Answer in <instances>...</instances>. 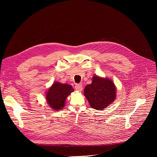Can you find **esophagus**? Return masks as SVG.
Returning <instances> with one entry per match:
<instances>
[{"label":"esophagus","mask_w":157,"mask_h":157,"mask_svg":"<svg viewBox=\"0 0 157 157\" xmlns=\"http://www.w3.org/2000/svg\"><path fill=\"white\" fill-rule=\"evenodd\" d=\"M75 89L78 92H81V91H82V90H83V85H82L81 84H77L75 86Z\"/></svg>","instance_id":"obj_1"}]
</instances>
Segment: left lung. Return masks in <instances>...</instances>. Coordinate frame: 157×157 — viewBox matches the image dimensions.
Returning <instances> with one entry per match:
<instances>
[{"instance_id":"1","label":"left lung","mask_w":157,"mask_h":157,"mask_svg":"<svg viewBox=\"0 0 157 157\" xmlns=\"http://www.w3.org/2000/svg\"><path fill=\"white\" fill-rule=\"evenodd\" d=\"M116 86L108 79L94 76L92 83L84 89V95L92 108L103 110L116 98Z\"/></svg>"}]
</instances>
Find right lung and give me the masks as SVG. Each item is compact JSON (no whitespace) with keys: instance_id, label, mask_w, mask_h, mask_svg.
<instances>
[{"instance_id":"obj_1","label":"right lung","mask_w":157,"mask_h":157,"mask_svg":"<svg viewBox=\"0 0 157 157\" xmlns=\"http://www.w3.org/2000/svg\"><path fill=\"white\" fill-rule=\"evenodd\" d=\"M72 92L74 89L71 85L56 81L46 93L47 102L53 109L59 111L64 107L66 98Z\"/></svg>"}]
</instances>
